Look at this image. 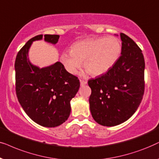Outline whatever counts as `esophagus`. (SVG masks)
Wrapping results in <instances>:
<instances>
[{"label":"esophagus","mask_w":159,"mask_h":159,"mask_svg":"<svg viewBox=\"0 0 159 159\" xmlns=\"http://www.w3.org/2000/svg\"><path fill=\"white\" fill-rule=\"evenodd\" d=\"M80 84H81V86H85L86 84H87V81H84V80H80Z\"/></svg>","instance_id":"34e87169"}]
</instances>
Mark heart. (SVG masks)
<instances>
[{
    "instance_id": "1",
    "label": "heart",
    "mask_w": 159,
    "mask_h": 159,
    "mask_svg": "<svg viewBox=\"0 0 159 159\" xmlns=\"http://www.w3.org/2000/svg\"><path fill=\"white\" fill-rule=\"evenodd\" d=\"M121 52V43L114 36L92 38L75 42L70 52L61 54L60 61L66 70L75 74L82 62L87 73L93 76L106 73L117 62Z\"/></svg>"
}]
</instances>
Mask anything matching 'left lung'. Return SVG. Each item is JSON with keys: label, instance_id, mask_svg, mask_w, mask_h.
Here are the masks:
<instances>
[{"label": "left lung", "instance_id": "obj_1", "mask_svg": "<svg viewBox=\"0 0 159 159\" xmlns=\"http://www.w3.org/2000/svg\"><path fill=\"white\" fill-rule=\"evenodd\" d=\"M120 56L106 73L89 80L90 111L102 126H114L135 113L144 94L145 60L139 46L124 33Z\"/></svg>", "mask_w": 159, "mask_h": 159}]
</instances>
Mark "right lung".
I'll use <instances>...</instances> for the list:
<instances>
[{"label": "right lung", "instance_id": "1", "mask_svg": "<svg viewBox=\"0 0 159 159\" xmlns=\"http://www.w3.org/2000/svg\"><path fill=\"white\" fill-rule=\"evenodd\" d=\"M43 39L56 44L60 35H44ZM42 39L43 35L30 39L16 55V93L21 106L34 122L45 127H56L68 118L70 100L79 89L80 82L60 62L42 68L30 62L32 43Z\"/></svg>", "mask_w": 159, "mask_h": 159}]
</instances>
